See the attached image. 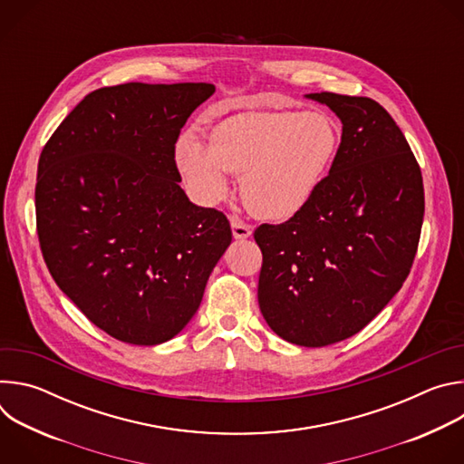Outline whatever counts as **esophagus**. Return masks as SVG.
Wrapping results in <instances>:
<instances>
[{
  "mask_svg": "<svg viewBox=\"0 0 464 464\" xmlns=\"http://www.w3.org/2000/svg\"><path fill=\"white\" fill-rule=\"evenodd\" d=\"M231 229H233V237L240 238V240L251 237V233H253V227L240 218H231Z\"/></svg>",
  "mask_w": 464,
  "mask_h": 464,
  "instance_id": "obj_1",
  "label": "esophagus"
}]
</instances>
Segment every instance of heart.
Here are the masks:
<instances>
[{
  "mask_svg": "<svg viewBox=\"0 0 464 464\" xmlns=\"http://www.w3.org/2000/svg\"><path fill=\"white\" fill-rule=\"evenodd\" d=\"M340 145V124L324 111H246L220 122L209 147L183 134L176 143V165L198 202L226 200L231 192L227 171L242 176V200L253 215L288 220L310 204Z\"/></svg>",
  "mask_w": 464,
  "mask_h": 464,
  "instance_id": "b5f03b06",
  "label": "heart"
}]
</instances>
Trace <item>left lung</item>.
I'll return each mask as SVG.
<instances>
[{"mask_svg": "<svg viewBox=\"0 0 464 464\" xmlns=\"http://www.w3.org/2000/svg\"><path fill=\"white\" fill-rule=\"evenodd\" d=\"M308 97L342 119L340 152L303 211L253 237L264 319L290 343L323 347L360 333L402 288L420 240L424 185L383 106L333 92Z\"/></svg>", "mask_w": 464, "mask_h": 464, "instance_id": "1", "label": "left lung"}]
</instances>
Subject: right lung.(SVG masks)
<instances>
[{"instance_id": "add662e5", "label": "right lung", "mask_w": 464, "mask_h": 464, "mask_svg": "<svg viewBox=\"0 0 464 464\" xmlns=\"http://www.w3.org/2000/svg\"><path fill=\"white\" fill-rule=\"evenodd\" d=\"M213 93L208 82L99 88L40 154L36 233L49 274L119 342L174 338L231 244L227 217L188 202L174 160L183 124Z\"/></svg>"}]
</instances>
